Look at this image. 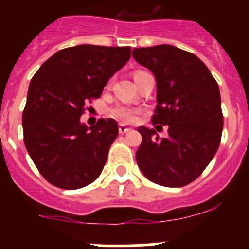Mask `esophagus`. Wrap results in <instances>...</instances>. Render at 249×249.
<instances>
[{"label": "esophagus", "instance_id": "34e87169", "mask_svg": "<svg viewBox=\"0 0 249 249\" xmlns=\"http://www.w3.org/2000/svg\"><path fill=\"white\" fill-rule=\"evenodd\" d=\"M131 127H127L126 125L124 124H119V134H127V132L131 131Z\"/></svg>", "mask_w": 249, "mask_h": 249}]
</instances>
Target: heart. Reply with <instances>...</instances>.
Here are the masks:
<instances>
[{"label": "heart", "instance_id": "1", "mask_svg": "<svg viewBox=\"0 0 249 249\" xmlns=\"http://www.w3.org/2000/svg\"><path fill=\"white\" fill-rule=\"evenodd\" d=\"M143 73V71H137L134 73V79ZM141 113L139 108L135 107L126 106V105H117L109 110V114L115 119L120 120L123 123H135L137 120V117Z\"/></svg>", "mask_w": 249, "mask_h": 249}]
</instances>
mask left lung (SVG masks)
<instances>
[{
    "label": "left lung",
    "instance_id": "8db88e82",
    "mask_svg": "<svg viewBox=\"0 0 249 249\" xmlns=\"http://www.w3.org/2000/svg\"><path fill=\"white\" fill-rule=\"evenodd\" d=\"M132 56L154 74L158 105L153 124L167 126L169 132L167 139H159L154 129H137L142 135L137 165L153 183L184 187L201 175L219 147V87L196 55L177 47L135 48Z\"/></svg>",
    "mask_w": 249,
    "mask_h": 249
}]
</instances>
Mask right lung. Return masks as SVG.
<instances>
[{
  "label": "right lung",
  "mask_w": 249,
  "mask_h": 249,
  "mask_svg": "<svg viewBox=\"0 0 249 249\" xmlns=\"http://www.w3.org/2000/svg\"><path fill=\"white\" fill-rule=\"evenodd\" d=\"M131 56L130 47L82 44L55 53L30 83L22 112L24 142L41 175L61 189L94 182L118 136L114 119L88 127L80 115Z\"/></svg>",
  "instance_id": "1"
}]
</instances>
